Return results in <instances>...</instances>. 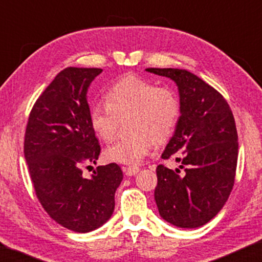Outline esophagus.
Here are the masks:
<instances>
[{"label": "esophagus", "instance_id": "esophagus-1", "mask_svg": "<svg viewBox=\"0 0 262 262\" xmlns=\"http://www.w3.org/2000/svg\"><path fill=\"white\" fill-rule=\"evenodd\" d=\"M123 170L125 171V174L128 175V177H132V175L137 174L138 171L141 170V168L137 166H128V167H123Z\"/></svg>", "mask_w": 262, "mask_h": 262}]
</instances>
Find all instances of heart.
Instances as JSON below:
<instances>
[{
    "instance_id": "b5f03b06",
    "label": "heart",
    "mask_w": 262,
    "mask_h": 262,
    "mask_svg": "<svg viewBox=\"0 0 262 262\" xmlns=\"http://www.w3.org/2000/svg\"><path fill=\"white\" fill-rule=\"evenodd\" d=\"M127 120L132 136L119 139L106 149L107 160L123 164H139L152 151L155 142L162 144L177 130L181 101L169 87L138 75H126L106 92V102H95L89 110V123L103 142L112 141L120 120Z\"/></svg>"
}]
</instances>
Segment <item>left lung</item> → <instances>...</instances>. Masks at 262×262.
Instances as JSON below:
<instances>
[{
  "mask_svg": "<svg viewBox=\"0 0 262 262\" xmlns=\"http://www.w3.org/2000/svg\"><path fill=\"white\" fill-rule=\"evenodd\" d=\"M178 84L181 117L163 160L181 162L185 173L156 168L155 200L161 217L179 228H199L224 206L237 167V130L230 106L220 92L187 70L148 68Z\"/></svg>",
  "mask_w": 262,
  "mask_h": 262,
  "instance_id": "obj_1",
  "label": "left lung"
}]
</instances>
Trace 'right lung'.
Returning a JSON list of instances; mask_svg holds the SVG:
<instances>
[{
	"instance_id": "right-lung-1",
	"label": "right lung",
	"mask_w": 262,
	"mask_h": 262,
	"mask_svg": "<svg viewBox=\"0 0 262 262\" xmlns=\"http://www.w3.org/2000/svg\"><path fill=\"white\" fill-rule=\"evenodd\" d=\"M99 68H67L32 107L24 154L35 195L52 220L75 232L101 227L112 216L123 180L117 163L96 167L91 179L82 168L96 163L101 148L89 123L87 91Z\"/></svg>"
}]
</instances>
